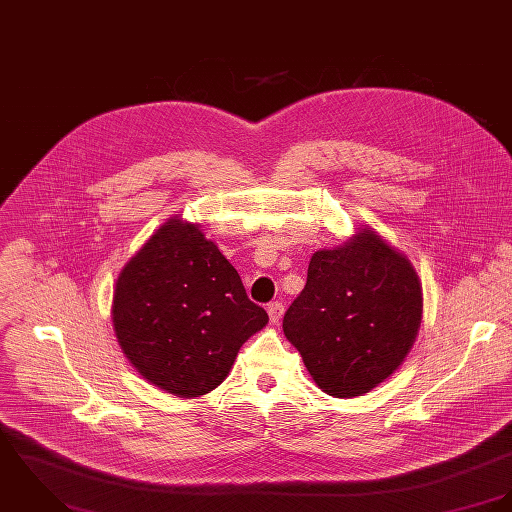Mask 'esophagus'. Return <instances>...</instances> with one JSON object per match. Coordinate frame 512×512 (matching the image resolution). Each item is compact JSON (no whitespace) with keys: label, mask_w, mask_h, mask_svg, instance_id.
I'll return each mask as SVG.
<instances>
[{"label":"esophagus","mask_w":512,"mask_h":512,"mask_svg":"<svg viewBox=\"0 0 512 512\" xmlns=\"http://www.w3.org/2000/svg\"><path fill=\"white\" fill-rule=\"evenodd\" d=\"M267 312H269L271 324H279V320L283 318L284 314L283 302H271V304L267 306Z\"/></svg>","instance_id":"esophagus-1"}]
</instances>
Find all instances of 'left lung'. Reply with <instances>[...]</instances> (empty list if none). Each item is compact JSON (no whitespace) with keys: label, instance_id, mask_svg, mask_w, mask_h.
I'll return each mask as SVG.
<instances>
[{"label":"left lung","instance_id":"8db88e82","mask_svg":"<svg viewBox=\"0 0 512 512\" xmlns=\"http://www.w3.org/2000/svg\"><path fill=\"white\" fill-rule=\"evenodd\" d=\"M422 284L410 259L369 226L308 265L283 330L330 397L355 398L385 383L412 349Z\"/></svg>","mask_w":512,"mask_h":512}]
</instances>
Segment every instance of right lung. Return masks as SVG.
<instances>
[{
	"label": "right lung",
	"mask_w": 512,
	"mask_h": 512,
	"mask_svg": "<svg viewBox=\"0 0 512 512\" xmlns=\"http://www.w3.org/2000/svg\"><path fill=\"white\" fill-rule=\"evenodd\" d=\"M115 338L151 385L202 397L226 381L239 347L269 322L198 224L167 220L123 265L112 300Z\"/></svg>",
	"instance_id": "add662e5"
}]
</instances>
